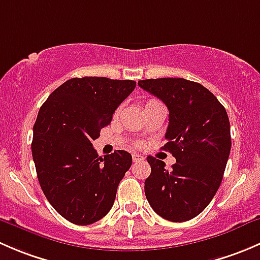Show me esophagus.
I'll return each mask as SVG.
<instances>
[{"instance_id":"esophagus-1","label":"esophagus","mask_w":260,"mask_h":260,"mask_svg":"<svg viewBox=\"0 0 260 260\" xmlns=\"http://www.w3.org/2000/svg\"><path fill=\"white\" fill-rule=\"evenodd\" d=\"M132 158H133V162H138V161H143V159H145V157L140 153H133Z\"/></svg>"}]
</instances>
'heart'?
I'll use <instances>...</instances> for the list:
<instances>
[{
	"label": "heart",
	"mask_w": 260,
	"mask_h": 260,
	"mask_svg": "<svg viewBox=\"0 0 260 260\" xmlns=\"http://www.w3.org/2000/svg\"><path fill=\"white\" fill-rule=\"evenodd\" d=\"M151 101H153V99H151ZM151 101H148V102H151ZM148 102H147V103H148Z\"/></svg>",
	"instance_id": "obj_1"
}]
</instances>
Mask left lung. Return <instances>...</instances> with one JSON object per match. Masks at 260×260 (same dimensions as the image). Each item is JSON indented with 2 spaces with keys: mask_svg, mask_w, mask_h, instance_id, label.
<instances>
[{
  "mask_svg": "<svg viewBox=\"0 0 260 260\" xmlns=\"http://www.w3.org/2000/svg\"><path fill=\"white\" fill-rule=\"evenodd\" d=\"M169 108L167 143L171 170L165 162L147 157L151 175L145 181L149 205L164 219L175 222L198 216L210 204L224 176L232 148L226 111L201 84L182 78L138 81Z\"/></svg>",
  "mask_w": 260,
  "mask_h": 260,
  "instance_id": "1",
  "label": "left lung"
}]
</instances>
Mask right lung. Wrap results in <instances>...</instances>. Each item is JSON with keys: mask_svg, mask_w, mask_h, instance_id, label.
I'll use <instances>...</instances> for the list:
<instances>
[{"mask_svg": "<svg viewBox=\"0 0 260 260\" xmlns=\"http://www.w3.org/2000/svg\"><path fill=\"white\" fill-rule=\"evenodd\" d=\"M135 88L133 80L73 78L39 111L31 143L39 182L52 208L73 224H93L113 206L132 156L118 149L99 157L91 142Z\"/></svg>", "mask_w": 260, "mask_h": 260, "instance_id": "add662e5", "label": "right lung"}]
</instances>
